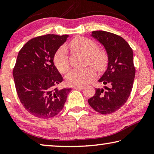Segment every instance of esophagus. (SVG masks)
<instances>
[{
  "label": "esophagus",
  "mask_w": 154,
  "mask_h": 154,
  "mask_svg": "<svg viewBox=\"0 0 154 154\" xmlns=\"http://www.w3.org/2000/svg\"><path fill=\"white\" fill-rule=\"evenodd\" d=\"M73 88L75 90H82L84 88L83 86H73Z\"/></svg>",
  "instance_id": "34e87169"
}]
</instances>
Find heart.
<instances>
[{
    "instance_id": "1",
    "label": "heart",
    "mask_w": 154,
    "mask_h": 154,
    "mask_svg": "<svg viewBox=\"0 0 154 154\" xmlns=\"http://www.w3.org/2000/svg\"><path fill=\"white\" fill-rule=\"evenodd\" d=\"M68 48L76 53L86 56V63L92 65L96 69H103L108 62V55L102 49L97 48L94 41L85 37H76L71 40ZM54 63L61 73H65L69 69L66 49L64 47L59 48L54 56ZM96 72L92 67L82 69H74L66 77L67 84L73 86H83L94 79Z\"/></svg>"
}]
</instances>
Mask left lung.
Returning <instances> with one entry per match:
<instances>
[{"instance_id": "8db88e82", "label": "left lung", "mask_w": 154, "mask_h": 154, "mask_svg": "<svg viewBox=\"0 0 154 154\" xmlns=\"http://www.w3.org/2000/svg\"><path fill=\"white\" fill-rule=\"evenodd\" d=\"M92 36L100 42L108 55L107 69L99 82L105 90L96 88L94 96L88 99L91 107L101 114H109L123 106L130 95L135 77L133 52L122 36L103 30L93 31Z\"/></svg>"}]
</instances>
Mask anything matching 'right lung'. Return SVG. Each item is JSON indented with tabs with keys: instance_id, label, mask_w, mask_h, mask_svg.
<instances>
[{
	"instance_id": "1",
	"label": "right lung",
	"mask_w": 154,
	"mask_h": 154,
	"mask_svg": "<svg viewBox=\"0 0 154 154\" xmlns=\"http://www.w3.org/2000/svg\"><path fill=\"white\" fill-rule=\"evenodd\" d=\"M68 36H36L18 53L13 70L15 89L24 109L36 118L48 119L58 115L71 90L59 89L63 78L54 64V54Z\"/></svg>"
}]
</instances>
